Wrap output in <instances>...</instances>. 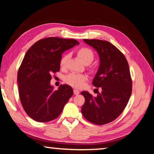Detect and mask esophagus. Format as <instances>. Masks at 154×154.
<instances>
[{"mask_svg": "<svg viewBox=\"0 0 154 154\" xmlns=\"http://www.w3.org/2000/svg\"><path fill=\"white\" fill-rule=\"evenodd\" d=\"M73 92H74L75 95H78L79 94V91L77 89H74V90H73Z\"/></svg>", "mask_w": 154, "mask_h": 154, "instance_id": "obj_1", "label": "esophagus"}]
</instances>
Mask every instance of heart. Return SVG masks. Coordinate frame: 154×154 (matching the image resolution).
I'll return each mask as SVG.
<instances>
[{
	"label": "heart",
	"instance_id": "1",
	"mask_svg": "<svg viewBox=\"0 0 154 154\" xmlns=\"http://www.w3.org/2000/svg\"><path fill=\"white\" fill-rule=\"evenodd\" d=\"M77 54L81 58L82 61L86 65L90 64L94 60L95 54L94 51L89 47H83L77 51ZM70 54H66L62 56L60 60V66L61 68H65L66 66L67 63L70 58ZM91 71H94L92 67H89ZM86 80V76L84 75L77 74V73L72 72L67 75L64 77V81L69 85L75 88H82L84 85V82Z\"/></svg>",
	"mask_w": 154,
	"mask_h": 154
}]
</instances>
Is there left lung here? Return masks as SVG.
I'll list each match as a JSON object with an SVG mask.
<instances>
[{
    "label": "left lung",
    "instance_id": "8db88e82",
    "mask_svg": "<svg viewBox=\"0 0 154 154\" xmlns=\"http://www.w3.org/2000/svg\"><path fill=\"white\" fill-rule=\"evenodd\" d=\"M86 44L98 51L100 66L93 85L101 93L93 97L82 91L85 102L82 113L86 120L94 124L104 125L115 120L126 107L132 93V79L128 63L123 54L109 42L84 39Z\"/></svg>",
    "mask_w": 154,
    "mask_h": 154
}]
</instances>
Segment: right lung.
Returning a JSON list of instances; mask_svg holds the SVG:
<instances>
[{
  "label": "right lung",
  "instance_id": "1",
  "mask_svg": "<svg viewBox=\"0 0 154 154\" xmlns=\"http://www.w3.org/2000/svg\"><path fill=\"white\" fill-rule=\"evenodd\" d=\"M79 44L74 39L43 38L30 47L17 73L19 98L26 114L38 122H48L61 113L73 94L68 84L54 91L51 74L60 70L64 51Z\"/></svg>",
  "mask_w": 154,
  "mask_h": 154
}]
</instances>
